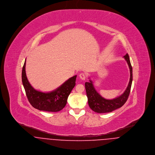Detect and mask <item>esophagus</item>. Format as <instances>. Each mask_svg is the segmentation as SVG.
<instances>
[{
	"label": "esophagus",
	"instance_id": "1",
	"mask_svg": "<svg viewBox=\"0 0 155 155\" xmlns=\"http://www.w3.org/2000/svg\"><path fill=\"white\" fill-rule=\"evenodd\" d=\"M79 78H81V79L84 81V80H85L86 76L84 73H81V74H79Z\"/></svg>",
	"mask_w": 155,
	"mask_h": 155
}]
</instances>
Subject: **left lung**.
I'll list each match as a JSON object with an SVG mask.
<instances>
[{
	"label": "left lung",
	"mask_w": 155,
	"mask_h": 155,
	"mask_svg": "<svg viewBox=\"0 0 155 155\" xmlns=\"http://www.w3.org/2000/svg\"><path fill=\"white\" fill-rule=\"evenodd\" d=\"M130 70V79L128 85L125 92L118 97L112 100H107L102 97L94 88L92 81L89 80V82H85V89L88 97L89 107L95 112L103 113L111 112L121 107L127 101L133 82V68L131 64L130 57L128 54L124 57Z\"/></svg>",
	"instance_id": "left-lung-1"
}]
</instances>
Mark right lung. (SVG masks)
Here are the masks:
<instances>
[{"mask_svg":"<svg viewBox=\"0 0 155 155\" xmlns=\"http://www.w3.org/2000/svg\"><path fill=\"white\" fill-rule=\"evenodd\" d=\"M25 60L22 70V85L29 103L39 110L57 112L66 105L67 98L76 85V75L69 78L60 87L49 92H42L33 88L29 83L25 73Z\"/></svg>","mask_w":155,"mask_h":155,"instance_id":"1","label":"right lung"}]
</instances>
